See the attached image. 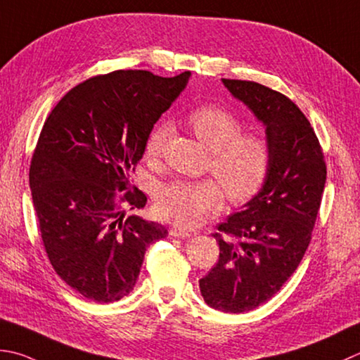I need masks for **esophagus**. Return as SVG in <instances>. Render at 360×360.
Here are the masks:
<instances>
[{
    "label": "esophagus",
    "mask_w": 360,
    "mask_h": 360,
    "mask_svg": "<svg viewBox=\"0 0 360 360\" xmlns=\"http://www.w3.org/2000/svg\"><path fill=\"white\" fill-rule=\"evenodd\" d=\"M170 236L176 237V238H188L192 234H190L188 231H182L179 228H172L170 229Z\"/></svg>",
    "instance_id": "esophagus-1"
}]
</instances>
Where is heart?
Here are the masks:
<instances>
[{
  "label": "heart",
  "mask_w": 360,
  "mask_h": 360,
  "mask_svg": "<svg viewBox=\"0 0 360 360\" xmlns=\"http://www.w3.org/2000/svg\"><path fill=\"white\" fill-rule=\"evenodd\" d=\"M188 126L207 150L212 151L210 168L228 198L234 202L251 200L265 184L271 167L269 140L256 132H243V123L234 112L217 104H204L187 117ZM170 128L159 124L145 142V158L162 156ZM217 182L173 181L156 192V210L164 220L181 228H193L221 206Z\"/></svg>",
  "instance_id": "obj_1"
}]
</instances>
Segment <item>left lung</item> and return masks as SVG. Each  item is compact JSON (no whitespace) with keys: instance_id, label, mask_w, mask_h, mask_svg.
I'll use <instances>...</instances> for the list:
<instances>
[{"instance_id":"8db88e82","label":"left lung","mask_w":360,"mask_h":360,"mask_svg":"<svg viewBox=\"0 0 360 360\" xmlns=\"http://www.w3.org/2000/svg\"><path fill=\"white\" fill-rule=\"evenodd\" d=\"M265 126L271 167L240 212L218 224L220 257L200 290L207 306L242 314L281 290L311 243L326 164L311 123L292 100L262 84L221 79Z\"/></svg>"}]
</instances>
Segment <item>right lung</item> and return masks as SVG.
<instances>
[{"instance_id": "obj_1", "label": "right lung", "mask_w": 360, "mask_h": 360, "mask_svg": "<svg viewBox=\"0 0 360 360\" xmlns=\"http://www.w3.org/2000/svg\"><path fill=\"white\" fill-rule=\"evenodd\" d=\"M188 77L146 70L90 77L56 104L41 128L30 168L41 242L54 271L87 300L129 295L146 248L168 234L159 223L126 217L123 206L145 207L142 190H129V173Z\"/></svg>"}]
</instances>
